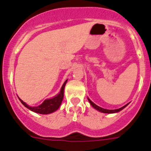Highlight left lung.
Wrapping results in <instances>:
<instances>
[{"instance_id": "8db88e82", "label": "left lung", "mask_w": 151, "mask_h": 151, "mask_svg": "<svg viewBox=\"0 0 151 151\" xmlns=\"http://www.w3.org/2000/svg\"><path fill=\"white\" fill-rule=\"evenodd\" d=\"M88 101H89L90 104H91V105L93 107L95 108V109H96L97 110L100 111V112H104V113H115V112H119V111L122 110V109H123L124 108H125L128 105V104H127V105L124 106L123 107L120 108V109H103V108H101V107H100V106H97L96 104H94V103H93L92 101H90L89 99H88Z\"/></svg>"}]
</instances>
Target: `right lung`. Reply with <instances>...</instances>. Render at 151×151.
<instances>
[{"label": "right lung", "mask_w": 151, "mask_h": 151, "mask_svg": "<svg viewBox=\"0 0 151 151\" xmlns=\"http://www.w3.org/2000/svg\"><path fill=\"white\" fill-rule=\"evenodd\" d=\"M67 80H66L64 83H63L61 90H60V94H58L56 97L51 98V99L45 100L41 105L38 106H33V107H32V106H29L27 104H26V103L24 102L20 98H19V100H20L22 104L25 107L30 109L31 111H33V112L40 114L51 113V112H53L54 111L57 110L59 109L60 104H61L62 101H63V97H64V88L65 86L66 83H67Z\"/></svg>", "instance_id": "1"}]
</instances>
